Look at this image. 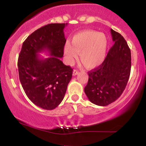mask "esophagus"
<instances>
[{"instance_id": "esophagus-1", "label": "esophagus", "mask_w": 146, "mask_h": 146, "mask_svg": "<svg viewBox=\"0 0 146 146\" xmlns=\"http://www.w3.org/2000/svg\"><path fill=\"white\" fill-rule=\"evenodd\" d=\"M79 73V71H78V70H76V69H75V70H73V75H78Z\"/></svg>"}]
</instances>
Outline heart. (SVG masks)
I'll list each match as a JSON object with an SVG mask.
<instances>
[{
    "mask_svg": "<svg viewBox=\"0 0 146 146\" xmlns=\"http://www.w3.org/2000/svg\"><path fill=\"white\" fill-rule=\"evenodd\" d=\"M108 40L104 33L92 30H86L75 34L72 38L71 44H66L64 53L66 62L73 64L78 59L86 68L98 67L104 61L106 56Z\"/></svg>",
    "mask_w": 146,
    "mask_h": 146,
    "instance_id": "1",
    "label": "heart"
}]
</instances>
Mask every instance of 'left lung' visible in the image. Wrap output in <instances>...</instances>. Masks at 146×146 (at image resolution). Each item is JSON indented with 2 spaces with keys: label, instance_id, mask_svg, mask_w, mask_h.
I'll list each match as a JSON object with an SVG mask.
<instances>
[{
  "label": "left lung",
  "instance_id": "1",
  "mask_svg": "<svg viewBox=\"0 0 146 146\" xmlns=\"http://www.w3.org/2000/svg\"><path fill=\"white\" fill-rule=\"evenodd\" d=\"M115 42L104 61L88 72L84 92L94 104L108 106L119 98L124 90L131 70V53L126 41L120 33L110 29Z\"/></svg>",
  "mask_w": 146,
  "mask_h": 146
}]
</instances>
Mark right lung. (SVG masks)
I'll use <instances>...</instances> for the list:
<instances>
[{"mask_svg":"<svg viewBox=\"0 0 146 146\" xmlns=\"http://www.w3.org/2000/svg\"><path fill=\"white\" fill-rule=\"evenodd\" d=\"M68 23H52L42 27L27 38L18 56L19 79L27 96L40 108L53 110L64 98L73 68L64 64L66 39L64 29ZM47 50L51 57L39 58Z\"/></svg>","mask_w":146,"mask_h":146,"instance_id":"right-lung-1","label":"right lung"}]
</instances>
